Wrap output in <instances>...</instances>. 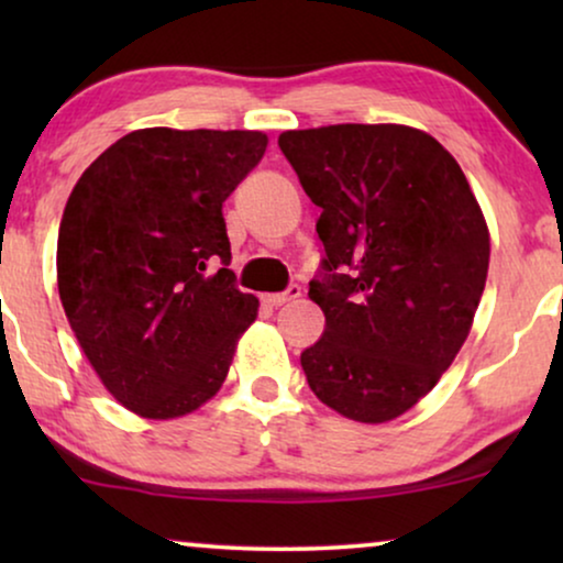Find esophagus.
I'll return each instance as SVG.
<instances>
[{
    "label": "esophagus",
    "instance_id": "1",
    "mask_svg": "<svg viewBox=\"0 0 563 563\" xmlns=\"http://www.w3.org/2000/svg\"><path fill=\"white\" fill-rule=\"evenodd\" d=\"M299 295H302V289H299L297 284H291V287H289L287 291H279V295H264V302H266L268 307H282V305L291 302V299H297Z\"/></svg>",
    "mask_w": 563,
    "mask_h": 563
}]
</instances>
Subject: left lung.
Listing matches in <instances>:
<instances>
[{
	"label": "left lung",
	"mask_w": 563,
	"mask_h": 563,
	"mask_svg": "<svg viewBox=\"0 0 563 563\" xmlns=\"http://www.w3.org/2000/svg\"><path fill=\"white\" fill-rule=\"evenodd\" d=\"M279 148L320 207L310 299L325 333L302 353L314 397L379 426L435 387L472 330L489 228L456 158L410 125L287 130Z\"/></svg>",
	"instance_id": "8db88e82"
}]
</instances>
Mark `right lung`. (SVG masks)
<instances>
[{
  "label": "right lung",
  "instance_id": "right-lung-1",
  "mask_svg": "<svg viewBox=\"0 0 563 563\" xmlns=\"http://www.w3.org/2000/svg\"><path fill=\"white\" fill-rule=\"evenodd\" d=\"M261 130H133L76 181L58 295L107 391L172 420L218 395L258 314L230 272L222 202L258 164Z\"/></svg>",
  "mask_w": 563,
  "mask_h": 563
}]
</instances>
